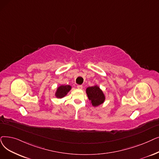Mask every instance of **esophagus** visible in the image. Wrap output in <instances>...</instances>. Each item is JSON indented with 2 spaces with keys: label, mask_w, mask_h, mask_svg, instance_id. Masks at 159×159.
Listing matches in <instances>:
<instances>
[{
  "label": "esophagus",
  "mask_w": 159,
  "mask_h": 159,
  "mask_svg": "<svg viewBox=\"0 0 159 159\" xmlns=\"http://www.w3.org/2000/svg\"><path fill=\"white\" fill-rule=\"evenodd\" d=\"M82 88H83V86H82V85H78V86H77V88H78V89H82Z\"/></svg>",
  "instance_id": "esophagus-1"
}]
</instances>
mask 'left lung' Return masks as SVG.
Listing matches in <instances>:
<instances>
[{
	"label": "left lung",
	"mask_w": 159,
	"mask_h": 159,
	"mask_svg": "<svg viewBox=\"0 0 159 159\" xmlns=\"http://www.w3.org/2000/svg\"><path fill=\"white\" fill-rule=\"evenodd\" d=\"M86 93L89 101L93 107H98L104 102L105 96L98 86L88 87L86 89Z\"/></svg>",
	"instance_id": "8db88e82"
}]
</instances>
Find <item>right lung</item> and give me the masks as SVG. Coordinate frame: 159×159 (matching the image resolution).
Returning <instances> with one entry per match:
<instances>
[{
  "instance_id": "obj_1",
  "label": "right lung",
  "mask_w": 159,
  "mask_h": 159,
  "mask_svg": "<svg viewBox=\"0 0 159 159\" xmlns=\"http://www.w3.org/2000/svg\"><path fill=\"white\" fill-rule=\"evenodd\" d=\"M71 86L70 85H61L58 87L57 90L55 93V96L57 98H62L71 90Z\"/></svg>"
}]
</instances>
